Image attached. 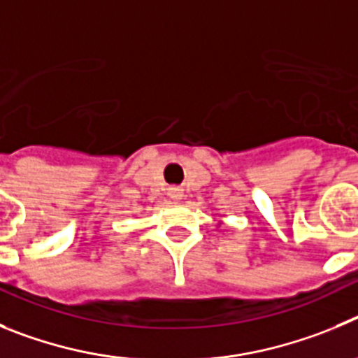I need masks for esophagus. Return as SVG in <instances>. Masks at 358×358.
<instances>
[{
  "mask_svg": "<svg viewBox=\"0 0 358 358\" xmlns=\"http://www.w3.org/2000/svg\"><path fill=\"white\" fill-rule=\"evenodd\" d=\"M167 194H169V198H171L173 201H180V199L183 198V192H182V189H180V187H169Z\"/></svg>",
  "mask_w": 358,
  "mask_h": 358,
  "instance_id": "34e87169",
  "label": "esophagus"
}]
</instances>
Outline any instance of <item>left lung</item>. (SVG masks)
I'll return each mask as SVG.
<instances>
[{"instance_id":"left-lung-1","label":"left lung","mask_w":358,"mask_h":358,"mask_svg":"<svg viewBox=\"0 0 358 358\" xmlns=\"http://www.w3.org/2000/svg\"><path fill=\"white\" fill-rule=\"evenodd\" d=\"M219 224H221V223H219Z\"/></svg>"}]
</instances>
